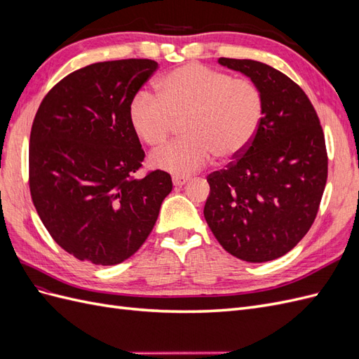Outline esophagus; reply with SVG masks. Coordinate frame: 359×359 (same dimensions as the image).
I'll list each match as a JSON object with an SVG mask.
<instances>
[{
  "instance_id": "esophagus-1",
  "label": "esophagus",
  "mask_w": 359,
  "mask_h": 359,
  "mask_svg": "<svg viewBox=\"0 0 359 359\" xmlns=\"http://www.w3.org/2000/svg\"><path fill=\"white\" fill-rule=\"evenodd\" d=\"M189 181H190V178H187V177H173L172 178V182L175 187H181V186H184V184H187Z\"/></svg>"
}]
</instances>
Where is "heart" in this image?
<instances>
[{
    "instance_id": "1",
    "label": "heart",
    "mask_w": 359,
    "mask_h": 359,
    "mask_svg": "<svg viewBox=\"0 0 359 359\" xmlns=\"http://www.w3.org/2000/svg\"><path fill=\"white\" fill-rule=\"evenodd\" d=\"M264 103L256 85L190 62L158 81V95L139 91L130 104V121L149 147L170 136L177 121L187 136L157 149L151 165L189 177L211 161L235 158L248 148L262 121Z\"/></svg>"
}]
</instances>
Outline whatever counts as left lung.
<instances>
[{"mask_svg":"<svg viewBox=\"0 0 359 359\" xmlns=\"http://www.w3.org/2000/svg\"><path fill=\"white\" fill-rule=\"evenodd\" d=\"M252 79L264 115L252 144L206 181L203 215L227 253L260 264L286 255L309 232L328 177L325 136L299 86L268 64L220 58Z\"/></svg>","mask_w":359,"mask_h":359,"instance_id":"left-lung-1","label":"left lung"}]
</instances>
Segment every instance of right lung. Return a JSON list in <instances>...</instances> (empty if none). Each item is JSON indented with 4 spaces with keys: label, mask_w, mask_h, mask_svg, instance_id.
<instances>
[{
    "label": "right lung",
    "mask_w": 359,
    "mask_h": 359,
    "mask_svg": "<svg viewBox=\"0 0 359 359\" xmlns=\"http://www.w3.org/2000/svg\"><path fill=\"white\" fill-rule=\"evenodd\" d=\"M158 69L153 60L95 62L43 99L29 136V191L61 248L94 265L133 256L172 191L165 170L133 177L145 153L130 104Z\"/></svg>",
    "instance_id": "obj_1"
}]
</instances>
